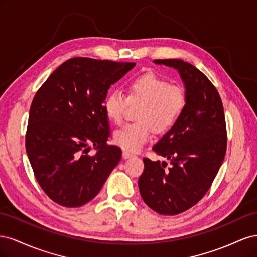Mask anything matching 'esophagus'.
I'll return each instance as SVG.
<instances>
[{"label": "esophagus", "instance_id": "1", "mask_svg": "<svg viewBox=\"0 0 257 257\" xmlns=\"http://www.w3.org/2000/svg\"><path fill=\"white\" fill-rule=\"evenodd\" d=\"M122 157H123V159H130V158H132V157H133V154H132V153H128V152H126V151H124L123 152V154H122Z\"/></svg>", "mask_w": 257, "mask_h": 257}]
</instances>
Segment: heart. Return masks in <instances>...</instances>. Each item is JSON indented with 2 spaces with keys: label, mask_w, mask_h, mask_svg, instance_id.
I'll use <instances>...</instances> for the list:
<instances>
[{
  "label": "heart",
  "mask_w": 257,
  "mask_h": 257,
  "mask_svg": "<svg viewBox=\"0 0 257 257\" xmlns=\"http://www.w3.org/2000/svg\"><path fill=\"white\" fill-rule=\"evenodd\" d=\"M127 98L119 91H112L104 100L108 119L121 124L125 108L131 103H142L137 119L115 132L114 143L123 150L136 152L152 138L153 131L162 133L173 127L186 105L182 87L169 82L152 72L139 75L127 82Z\"/></svg>",
  "instance_id": "obj_1"
}]
</instances>
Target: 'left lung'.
<instances>
[{"label": "left lung", "instance_id": "1", "mask_svg": "<svg viewBox=\"0 0 257 257\" xmlns=\"http://www.w3.org/2000/svg\"><path fill=\"white\" fill-rule=\"evenodd\" d=\"M154 63L179 72L186 105L175 125L152 148L170 161V166L145 158L138 186L148 207L176 215L196 205L211 186L226 153V123L219 92L198 68L178 59Z\"/></svg>", "mask_w": 257, "mask_h": 257}]
</instances>
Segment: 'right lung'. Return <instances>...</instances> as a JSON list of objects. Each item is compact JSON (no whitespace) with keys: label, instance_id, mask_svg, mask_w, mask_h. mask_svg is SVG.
<instances>
[{"label":"right lung","instance_id":"add662e5","mask_svg":"<svg viewBox=\"0 0 257 257\" xmlns=\"http://www.w3.org/2000/svg\"><path fill=\"white\" fill-rule=\"evenodd\" d=\"M135 63L73 58L38 89L30 108L26 149L34 176L51 200L77 208L102 189L122 151L108 146L104 100ZM98 149L87 154L89 145Z\"/></svg>","mask_w":257,"mask_h":257}]
</instances>
